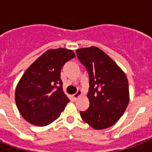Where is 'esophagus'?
<instances>
[{
	"instance_id": "esophagus-1",
	"label": "esophagus",
	"mask_w": 152,
	"mask_h": 152,
	"mask_svg": "<svg viewBox=\"0 0 152 152\" xmlns=\"http://www.w3.org/2000/svg\"><path fill=\"white\" fill-rule=\"evenodd\" d=\"M82 95V91L79 89V90L76 91V94H74V95H73L74 99H77V98H78L79 96H80V95Z\"/></svg>"
}]
</instances>
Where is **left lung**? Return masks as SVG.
Segmentation results:
<instances>
[{"label": "left lung", "instance_id": "8db88e82", "mask_svg": "<svg viewBox=\"0 0 152 152\" xmlns=\"http://www.w3.org/2000/svg\"><path fill=\"white\" fill-rule=\"evenodd\" d=\"M76 55L88 70L90 106L80 116L95 129L113 125L125 113L129 102L127 77L118 64L100 49H79Z\"/></svg>", "mask_w": 152, "mask_h": 152}]
</instances>
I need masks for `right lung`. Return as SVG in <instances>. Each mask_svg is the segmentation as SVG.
<instances>
[{
  "mask_svg": "<svg viewBox=\"0 0 152 152\" xmlns=\"http://www.w3.org/2000/svg\"><path fill=\"white\" fill-rule=\"evenodd\" d=\"M75 57L67 49L50 50L26 70L17 84L15 100L20 114L37 126H46L59 118L70 100L64 95L61 70Z\"/></svg>",
  "mask_w": 152,
  "mask_h": 152,
  "instance_id": "add662e5",
  "label": "right lung"
}]
</instances>
